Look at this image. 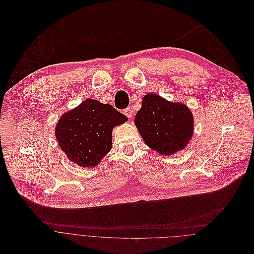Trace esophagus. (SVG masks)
I'll use <instances>...</instances> for the list:
<instances>
[{
    "label": "esophagus",
    "instance_id": "34e87169",
    "mask_svg": "<svg viewBox=\"0 0 254 254\" xmlns=\"http://www.w3.org/2000/svg\"><path fill=\"white\" fill-rule=\"evenodd\" d=\"M123 113H124V115L127 116L128 118H131V117H132V110H131L130 108H126V109L123 111Z\"/></svg>",
    "mask_w": 254,
    "mask_h": 254
}]
</instances>
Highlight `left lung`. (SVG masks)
<instances>
[{"label":"left lung","instance_id":"left-lung-1","mask_svg":"<svg viewBox=\"0 0 254 254\" xmlns=\"http://www.w3.org/2000/svg\"><path fill=\"white\" fill-rule=\"evenodd\" d=\"M134 123L145 144L162 155H173L190 142L194 131L191 110L183 103L148 93Z\"/></svg>","mask_w":254,"mask_h":254}]
</instances>
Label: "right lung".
I'll return each mask as SVG.
<instances>
[{"mask_svg": "<svg viewBox=\"0 0 254 254\" xmlns=\"http://www.w3.org/2000/svg\"><path fill=\"white\" fill-rule=\"evenodd\" d=\"M126 121L128 118L112 105L86 99L60 117L55 136L71 162L92 168L112 149L113 128Z\"/></svg>", "mask_w": 254, "mask_h": 254, "instance_id": "obj_1", "label": "right lung"}]
</instances>
